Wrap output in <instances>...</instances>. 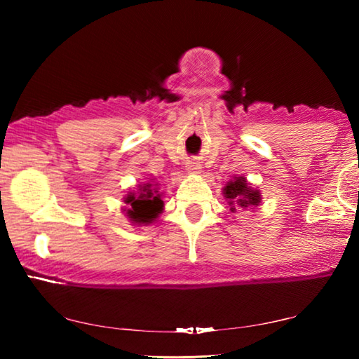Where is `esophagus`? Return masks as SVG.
<instances>
[{
  "label": "esophagus",
  "mask_w": 359,
  "mask_h": 359,
  "mask_svg": "<svg viewBox=\"0 0 359 359\" xmlns=\"http://www.w3.org/2000/svg\"><path fill=\"white\" fill-rule=\"evenodd\" d=\"M198 169H201V165H198L196 161H188L187 163V171L194 172V171H198Z\"/></svg>",
  "instance_id": "1"
}]
</instances>
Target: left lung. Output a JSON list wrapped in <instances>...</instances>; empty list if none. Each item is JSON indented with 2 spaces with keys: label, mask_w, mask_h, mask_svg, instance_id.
Returning a JSON list of instances; mask_svg holds the SVG:
<instances>
[{
  "label": "left lung",
  "mask_w": 359,
  "mask_h": 359,
  "mask_svg": "<svg viewBox=\"0 0 359 359\" xmlns=\"http://www.w3.org/2000/svg\"><path fill=\"white\" fill-rule=\"evenodd\" d=\"M223 194L231 205V212L245 208H257L261 201L259 191L252 190L244 177H236L233 182H228V185L223 188Z\"/></svg>",
  "instance_id": "obj_1"
}]
</instances>
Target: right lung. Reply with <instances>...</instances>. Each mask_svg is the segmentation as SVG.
<instances>
[{
    "mask_svg": "<svg viewBox=\"0 0 359 359\" xmlns=\"http://www.w3.org/2000/svg\"><path fill=\"white\" fill-rule=\"evenodd\" d=\"M151 184H145L144 187L139 188L141 191L130 193L125 198V203L131 205L128 209V217L136 223H150L154 218L158 217L163 209V201L160 199V194L151 188Z\"/></svg>",
    "mask_w": 359,
    "mask_h": 359,
    "instance_id": "add662e5",
    "label": "right lung"
}]
</instances>
